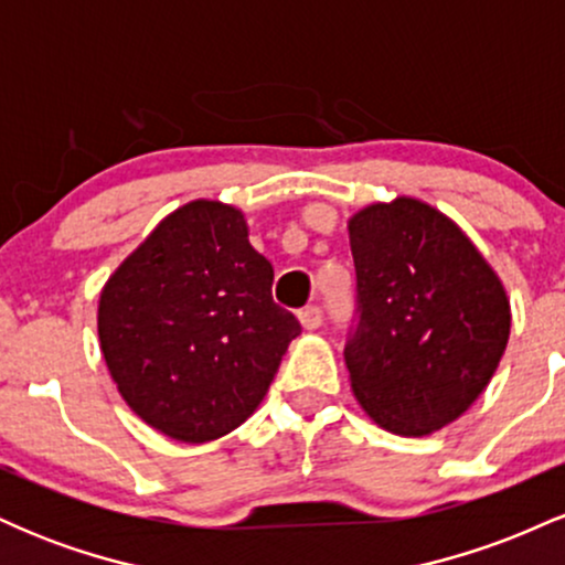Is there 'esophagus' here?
Returning <instances> with one entry per match:
<instances>
[{"label":"esophagus","instance_id":"34e87169","mask_svg":"<svg viewBox=\"0 0 565 565\" xmlns=\"http://www.w3.org/2000/svg\"><path fill=\"white\" fill-rule=\"evenodd\" d=\"M297 319H300L302 329H319L323 321V313L319 305H305L300 313H297Z\"/></svg>","mask_w":565,"mask_h":565}]
</instances>
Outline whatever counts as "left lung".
<instances>
[{"mask_svg":"<svg viewBox=\"0 0 565 565\" xmlns=\"http://www.w3.org/2000/svg\"><path fill=\"white\" fill-rule=\"evenodd\" d=\"M359 327L350 387L395 436H430L462 417L494 377L510 300L476 244L436 206L377 201L348 220Z\"/></svg>","mask_w":565,"mask_h":565,"instance_id":"left-lung-1","label":"left lung"}]
</instances>
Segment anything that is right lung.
Segmentation results:
<instances>
[{
    "label": "right lung",
    "mask_w": 565,
    "mask_h": 565,
    "mask_svg": "<svg viewBox=\"0 0 565 565\" xmlns=\"http://www.w3.org/2000/svg\"><path fill=\"white\" fill-rule=\"evenodd\" d=\"M274 265L242 210L196 199L167 215L100 291L97 337L146 425L206 444L255 414L300 321L270 297Z\"/></svg>",
    "instance_id": "1"
}]
</instances>
